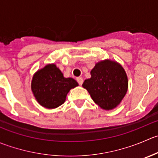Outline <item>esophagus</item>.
Segmentation results:
<instances>
[{
    "label": "esophagus",
    "instance_id": "34e87169",
    "mask_svg": "<svg viewBox=\"0 0 158 158\" xmlns=\"http://www.w3.org/2000/svg\"><path fill=\"white\" fill-rule=\"evenodd\" d=\"M76 80H77L78 83H79L80 85H82V84L83 83V79H82V77H78L77 79H76Z\"/></svg>",
    "mask_w": 158,
    "mask_h": 158
}]
</instances>
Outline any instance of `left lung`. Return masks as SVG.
Masks as SVG:
<instances>
[{
    "label": "left lung",
    "instance_id": "1",
    "mask_svg": "<svg viewBox=\"0 0 158 158\" xmlns=\"http://www.w3.org/2000/svg\"><path fill=\"white\" fill-rule=\"evenodd\" d=\"M91 78L82 84L99 106L106 110L116 108L126 95L128 79L124 69L115 61L97 62L90 72Z\"/></svg>",
    "mask_w": 158,
    "mask_h": 158
}]
</instances>
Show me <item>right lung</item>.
Listing matches in <instances>:
<instances>
[{"mask_svg": "<svg viewBox=\"0 0 158 158\" xmlns=\"http://www.w3.org/2000/svg\"><path fill=\"white\" fill-rule=\"evenodd\" d=\"M79 85L73 78H65L55 64L38 70L31 80V90L38 102L47 109L64 103L71 89Z\"/></svg>", "mask_w": 158, "mask_h": 158, "instance_id": "right-lung-1", "label": "right lung"}]
</instances>
